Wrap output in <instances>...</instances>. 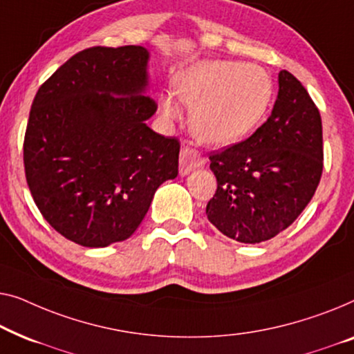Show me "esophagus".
<instances>
[{
    "instance_id": "1",
    "label": "esophagus",
    "mask_w": 354,
    "mask_h": 354,
    "mask_svg": "<svg viewBox=\"0 0 354 354\" xmlns=\"http://www.w3.org/2000/svg\"><path fill=\"white\" fill-rule=\"evenodd\" d=\"M205 165V158L201 156V152L192 146H183L181 153H179V173L187 175L189 171L196 170Z\"/></svg>"
}]
</instances>
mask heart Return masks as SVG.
I'll return each instance as SVG.
<instances>
[{
	"mask_svg": "<svg viewBox=\"0 0 354 354\" xmlns=\"http://www.w3.org/2000/svg\"><path fill=\"white\" fill-rule=\"evenodd\" d=\"M179 102L191 111L192 131L201 141L227 146L255 129L272 101V82L261 67L236 61H202L179 73ZM165 117L179 115L175 97L162 101Z\"/></svg>",
	"mask_w": 354,
	"mask_h": 354,
	"instance_id": "obj_1",
	"label": "heart"
}]
</instances>
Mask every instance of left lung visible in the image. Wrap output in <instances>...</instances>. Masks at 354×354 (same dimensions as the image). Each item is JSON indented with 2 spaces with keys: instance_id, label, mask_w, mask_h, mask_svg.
<instances>
[{
  "instance_id": "left-lung-1",
  "label": "left lung",
  "mask_w": 354,
  "mask_h": 354,
  "mask_svg": "<svg viewBox=\"0 0 354 354\" xmlns=\"http://www.w3.org/2000/svg\"><path fill=\"white\" fill-rule=\"evenodd\" d=\"M208 158L218 184L207 203L212 225L237 242L270 241L297 220L321 181L319 109L290 72L281 71L268 120L245 141Z\"/></svg>"
}]
</instances>
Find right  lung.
<instances>
[{
	"label": "right lung",
	"mask_w": 354,
	"mask_h": 354,
	"mask_svg": "<svg viewBox=\"0 0 354 354\" xmlns=\"http://www.w3.org/2000/svg\"><path fill=\"white\" fill-rule=\"evenodd\" d=\"M142 46H93L39 86L24 138L27 184L44 220L83 247L125 241L157 187L178 176V138L146 125Z\"/></svg>",
	"instance_id": "right-lung-1"
}]
</instances>
